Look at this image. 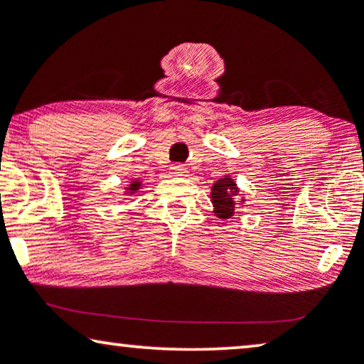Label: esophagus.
<instances>
[{
	"instance_id": "esophagus-1",
	"label": "esophagus",
	"mask_w": 364,
	"mask_h": 364,
	"mask_svg": "<svg viewBox=\"0 0 364 364\" xmlns=\"http://www.w3.org/2000/svg\"><path fill=\"white\" fill-rule=\"evenodd\" d=\"M171 172L173 173V176L182 177V176H186V173H187V168L183 167L182 164H176V166H172V167H171Z\"/></svg>"
}]
</instances>
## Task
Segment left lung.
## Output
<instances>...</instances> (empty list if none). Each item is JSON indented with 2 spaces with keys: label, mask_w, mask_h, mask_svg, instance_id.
Masks as SVG:
<instances>
[{
  "label": "left lung",
  "mask_w": 364,
  "mask_h": 364,
  "mask_svg": "<svg viewBox=\"0 0 364 364\" xmlns=\"http://www.w3.org/2000/svg\"><path fill=\"white\" fill-rule=\"evenodd\" d=\"M238 196V188L230 177L220 178L212 187V203L215 208V215L218 218H232L235 215L237 205L233 197Z\"/></svg>",
  "instance_id": "8db88e82"
}]
</instances>
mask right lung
<instances>
[{
	"label": "right lung",
	"mask_w": 364,
	"mask_h": 364,
	"mask_svg": "<svg viewBox=\"0 0 364 364\" xmlns=\"http://www.w3.org/2000/svg\"><path fill=\"white\" fill-rule=\"evenodd\" d=\"M139 187H141V182H139V181H134L132 183H131V186H129V188H126V193H131V196H132V193L134 192H137L139 191Z\"/></svg>",
	"instance_id": "right-lung-1"
}]
</instances>
